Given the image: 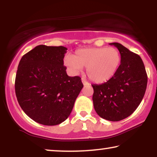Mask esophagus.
Segmentation results:
<instances>
[{"mask_svg":"<svg viewBox=\"0 0 157 157\" xmlns=\"http://www.w3.org/2000/svg\"><path fill=\"white\" fill-rule=\"evenodd\" d=\"M81 81H82V83H83V84L84 85V86H86V85H89V82H87V81H86L83 78H82L81 79Z\"/></svg>","mask_w":157,"mask_h":157,"instance_id":"obj_1","label":"esophagus"}]
</instances>
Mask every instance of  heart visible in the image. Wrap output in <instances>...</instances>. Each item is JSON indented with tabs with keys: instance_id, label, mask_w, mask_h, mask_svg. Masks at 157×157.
Wrapping results in <instances>:
<instances>
[{
	"instance_id": "b5f03b06",
	"label": "heart",
	"mask_w": 157,
	"mask_h": 157,
	"mask_svg": "<svg viewBox=\"0 0 157 157\" xmlns=\"http://www.w3.org/2000/svg\"><path fill=\"white\" fill-rule=\"evenodd\" d=\"M121 62V53L113 47L78 49L74 55L64 58V65L71 74H77L84 66L88 77L96 83L110 81L119 70Z\"/></svg>"
}]
</instances>
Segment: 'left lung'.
Masks as SVG:
<instances>
[{
	"instance_id": "obj_1",
	"label": "left lung",
	"mask_w": 157,
	"mask_h": 157,
	"mask_svg": "<svg viewBox=\"0 0 157 157\" xmlns=\"http://www.w3.org/2000/svg\"><path fill=\"white\" fill-rule=\"evenodd\" d=\"M120 51L121 62L110 81L92 85L94 109L100 117L119 121L134 113L142 101L147 85V74L142 60L119 43L109 44Z\"/></svg>"
}]
</instances>
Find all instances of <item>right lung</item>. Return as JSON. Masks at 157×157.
Listing matches in <instances>:
<instances>
[{
	"label": "right lung",
	"mask_w": 157,
	"mask_h": 157,
	"mask_svg": "<svg viewBox=\"0 0 157 157\" xmlns=\"http://www.w3.org/2000/svg\"><path fill=\"white\" fill-rule=\"evenodd\" d=\"M63 46L39 45L21 58L15 91L27 116L46 126L60 124L69 117L83 87L79 76H68Z\"/></svg>",
	"instance_id": "obj_1"
}]
</instances>
